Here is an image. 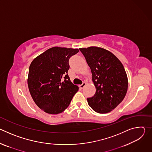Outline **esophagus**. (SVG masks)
<instances>
[{
  "label": "esophagus",
  "mask_w": 152,
  "mask_h": 152,
  "mask_svg": "<svg viewBox=\"0 0 152 152\" xmlns=\"http://www.w3.org/2000/svg\"><path fill=\"white\" fill-rule=\"evenodd\" d=\"M86 82H83L81 85H79V87H80V88H83L85 87V86L86 85Z\"/></svg>",
  "instance_id": "1"
}]
</instances>
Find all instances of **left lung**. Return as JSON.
<instances>
[{"label": "left lung", "instance_id": "obj_1", "mask_svg": "<svg viewBox=\"0 0 152 152\" xmlns=\"http://www.w3.org/2000/svg\"><path fill=\"white\" fill-rule=\"evenodd\" d=\"M92 73L96 91L88 98L96 113H110L123 101L128 87L127 76L120 61L111 52L96 46L80 48Z\"/></svg>", "mask_w": 152, "mask_h": 152}]
</instances>
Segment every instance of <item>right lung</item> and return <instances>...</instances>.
<instances>
[{
	"label": "right lung",
	"mask_w": 152,
	"mask_h": 152,
	"mask_svg": "<svg viewBox=\"0 0 152 152\" xmlns=\"http://www.w3.org/2000/svg\"><path fill=\"white\" fill-rule=\"evenodd\" d=\"M78 52L77 49L53 47L32 61L28 77L29 90L36 104L45 113H61L78 91L67 74L69 59Z\"/></svg>",
	"instance_id": "obj_1"
}]
</instances>
